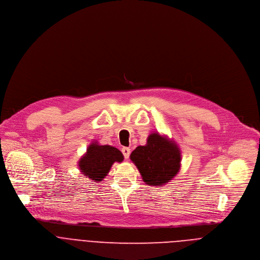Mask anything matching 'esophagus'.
<instances>
[{
  "mask_svg": "<svg viewBox=\"0 0 260 260\" xmlns=\"http://www.w3.org/2000/svg\"><path fill=\"white\" fill-rule=\"evenodd\" d=\"M121 152H122V154H123L124 158H125V159H127V158L129 157V154H131V149H129L128 147H123L122 149H121Z\"/></svg>",
  "mask_w": 260,
  "mask_h": 260,
  "instance_id": "esophagus-1",
  "label": "esophagus"
}]
</instances>
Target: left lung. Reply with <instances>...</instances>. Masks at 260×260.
Instances as JSON below:
<instances>
[{
  "label": "left lung",
  "mask_w": 260,
  "mask_h": 260,
  "mask_svg": "<svg viewBox=\"0 0 260 260\" xmlns=\"http://www.w3.org/2000/svg\"><path fill=\"white\" fill-rule=\"evenodd\" d=\"M131 160L147 185L161 187L178 174L181 152L174 141L154 133L145 146H138L132 152Z\"/></svg>",
  "instance_id": "obj_1"
}]
</instances>
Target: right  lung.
Masks as SVG:
<instances>
[{"label": "right lung", "instance_id": "right-lung-1", "mask_svg": "<svg viewBox=\"0 0 260 260\" xmlns=\"http://www.w3.org/2000/svg\"><path fill=\"white\" fill-rule=\"evenodd\" d=\"M122 160L123 155L117 148L94 142L88 146L86 153L80 158L78 166L83 175L93 182H101L115 161L121 162Z\"/></svg>", "mask_w": 260, "mask_h": 260}]
</instances>
